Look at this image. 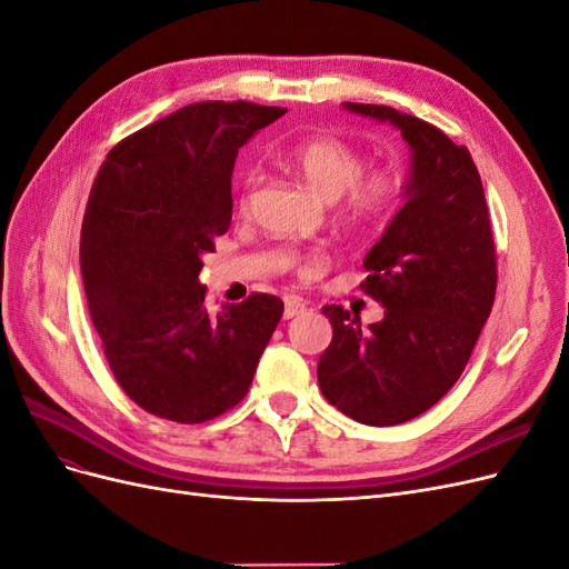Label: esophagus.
Listing matches in <instances>:
<instances>
[{"label": "esophagus", "instance_id": "1", "mask_svg": "<svg viewBox=\"0 0 569 569\" xmlns=\"http://www.w3.org/2000/svg\"><path fill=\"white\" fill-rule=\"evenodd\" d=\"M306 311V301L303 299H299V297H289L287 301H284V320H291V318H297V316H301Z\"/></svg>", "mask_w": 569, "mask_h": 569}]
</instances>
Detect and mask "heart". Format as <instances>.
I'll return each mask as SVG.
<instances>
[{
    "label": "heart",
    "instance_id": "1",
    "mask_svg": "<svg viewBox=\"0 0 569 569\" xmlns=\"http://www.w3.org/2000/svg\"><path fill=\"white\" fill-rule=\"evenodd\" d=\"M289 161L322 199H341L339 216L351 226H372L387 218L401 197V176L391 168L366 170V159L337 137H311L289 149ZM261 173L244 176L242 203L249 206Z\"/></svg>",
    "mask_w": 569,
    "mask_h": 569
}]
</instances>
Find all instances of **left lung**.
I'll return each mask as SVG.
<instances>
[{"label": "left lung", "mask_w": 569, "mask_h": 569, "mask_svg": "<svg viewBox=\"0 0 569 569\" xmlns=\"http://www.w3.org/2000/svg\"><path fill=\"white\" fill-rule=\"evenodd\" d=\"M401 130L410 147L406 203L368 256L360 284L385 318L325 306L332 341L318 382L343 416L372 427L401 425L432 408L468 366L496 297V247L477 166L468 147L439 128L382 104H353Z\"/></svg>", "instance_id": "obj_1"}]
</instances>
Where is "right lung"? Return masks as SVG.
Masks as SVG:
<instances>
[{"label":"right lung","instance_id":"add662e5","mask_svg":"<svg viewBox=\"0 0 569 569\" xmlns=\"http://www.w3.org/2000/svg\"><path fill=\"white\" fill-rule=\"evenodd\" d=\"M287 109L199 101L118 142L80 232V270L109 368L130 399L197 425L244 399L284 303L253 291L206 311L201 256L232 220L237 151Z\"/></svg>","mask_w":569,"mask_h":569}]
</instances>
